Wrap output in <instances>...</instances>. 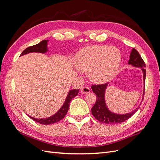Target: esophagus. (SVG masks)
<instances>
[{
  "mask_svg": "<svg viewBox=\"0 0 160 160\" xmlns=\"http://www.w3.org/2000/svg\"><path fill=\"white\" fill-rule=\"evenodd\" d=\"M81 91L82 93H84V94H87V93H89L91 92V90L89 89V87H83V88H82L81 89Z\"/></svg>",
  "mask_w": 160,
  "mask_h": 160,
  "instance_id": "esophagus-1",
  "label": "esophagus"
}]
</instances>
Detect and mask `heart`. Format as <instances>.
Wrapping results in <instances>:
<instances>
[{
	"label": "heart",
	"mask_w": 160,
	"mask_h": 160,
	"mask_svg": "<svg viewBox=\"0 0 160 160\" xmlns=\"http://www.w3.org/2000/svg\"><path fill=\"white\" fill-rule=\"evenodd\" d=\"M120 62V51L115 47H87L75 58L76 66L83 71H89L90 79L97 83L109 80L117 72Z\"/></svg>",
	"instance_id": "b5f03b06"
}]
</instances>
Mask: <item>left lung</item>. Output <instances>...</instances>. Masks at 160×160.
<instances>
[{
	"label": "left lung",
	"instance_id": "8db88e82",
	"mask_svg": "<svg viewBox=\"0 0 160 160\" xmlns=\"http://www.w3.org/2000/svg\"><path fill=\"white\" fill-rule=\"evenodd\" d=\"M128 63L132 65L133 67L141 68L143 72V80L144 83L146 81V64L142 58L141 55H139L138 51L133 49L131 52L130 57ZM108 83H105L103 84L100 85H92L91 89L93 93L96 95V101L95 105L93 106L91 109V112L94 118L98 120L99 122H102L103 123L107 124H117L122 123L125 121L129 119L138 110L139 108L136 109L133 111L132 112H130L128 114H116L114 113L111 112V111L106 107V104L105 102V92L107 88ZM144 91H145V87H144ZM143 92V95H144ZM141 105V104H140Z\"/></svg>",
	"mask_w": 160,
	"mask_h": 160
}]
</instances>
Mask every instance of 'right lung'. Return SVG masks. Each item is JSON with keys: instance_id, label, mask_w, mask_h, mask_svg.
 <instances>
[{"instance_id": "add662e5", "label": "right lung", "mask_w": 160, "mask_h": 160, "mask_svg": "<svg viewBox=\"0 0 160 160\" xmlns=\"http://www.w3.org/2000/svg\"><path fill=\"white\" fill-rule=\"evenodd\" d=\"M47 41H46V40L42 41L41 42H39L37 45L27 47V49H25L22 51L21 56L27 54V53L32 52H45L47 51ZM78 93H79V89L71 90L69 92V94L67 97L63 105L62 106L61 108L59 110V111H58L57 113H56L55 115L51 116V117H50L49 118L41 119H35V118H33L32 117H30V118L32 120L35 121L36 122L39 123L41 124H43V125H49V124H52V123H55L59 122L60 120H61L62 119H63L65 118V116L66 115L67 111H68V110H69L71 101L72 100V98H74L76 95H77Z\"/></svg>"}]
</instances>
